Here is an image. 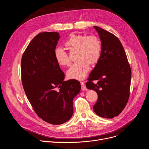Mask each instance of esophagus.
<instances>
[{
    "instance_id": "esophagus-1",
    "label": "esophagus",
    "mask_w": 149,
    "mask_h": 149,
    "mask_svg": "<svg viewBox=\"0 0 149 149\" xmlns=\"http://www.w3.org/2000/svg\"><path fill=\"white\" fill-rule=\"evenodd\" d=\"M81 90L82 91H84L86 90V85H85V83L84 82H81Z\"/></svg>"
}]
</instances>
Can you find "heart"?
Instances as JSON below:
<instances>
[{
	"label": "heart",
	"mask_w": 149,
	"mask_h": 149,
	"mask_svg": "<svg viewBox=\"0 0 149 149\" xmlns=\"http://www.w3.org/2000/svg\"><path fill=\"white\" fill-rule=\"evenodd\" d=\"M65 44L71 49H78L77 59L79 60L71 65L67 71L68 77L71 79H82L87 75L90 68V63L98 62L101 52V44L95 36L72 34L67 40ZM56 61L60 65H70V59L67 53L61 47L55 49Z\"/></svg>",
	"instance_id": "heart-1"
}]
</instances>
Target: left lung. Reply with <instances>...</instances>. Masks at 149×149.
Here are the masks:
<instances>
[{
    "label": "left lung",
    "mask_w": 149,
    "mask_h": 149,
    "mask_svg": "<svg viewBox=\"0 0 149 149\" xmlns=\"http://www.w3.org/2000/svg\"><path fill=\"white\" fill-rule=\"evenodd\" d=\"M94 28L101 41V52L86 87L98 94L94 112L100 117L113 118L122 112L128 102L132 71L118 38L101 28ZM96 80L94 84L92 81Z\"/></svg>",
    "instance_id": "8db88e82"
}]
</instances>
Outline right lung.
<instances>
[{
	"label": "right lung",
	"mask_w": 149,
	"mask_h": 149,
	"mask_svg": "<svg viewBox=\"0 0 149 149\" xmlns=\"http://www.w3.org/2000/svg\"><path fill=\"white\" fill-rule=\"evenodd\" d=\"M59 38L56 32L38 34L21 60L22 82L29 101L41 119L54 125L71 118L73 99L81 88L76 79L63 81L65 74L54 55Z\"/></svg>",
	"instance_id": "obj_1"
}]
</instances>
